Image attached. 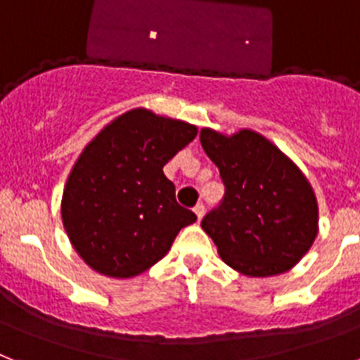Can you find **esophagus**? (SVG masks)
I'll return each instance as SVG.
<instances>
[{"instance_id":"esophagus-1","label":"esophagus","mask_w":360,"mask_h":360,"mask_svg":"<svg viewBox=\"0 0 360 360\" xmlns=\"http://www.w3.org/2000/svg\"><path fill=\"white\" fill-rule=\"evenodd\" d=\"M194 212H195V216H198V219H201V217H203V214H205V205L203 203L195 205Z\"/></svg>"}]
</instances>
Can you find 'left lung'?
<instances>
[{"mask_svg": "<svg viewBox=\"0 0 360 360\" xmlns=\"http://www.w3.org/2000/svg\"><path fill=\"white\" fill-rule=\"evenodd\" d=\"M201 146L219 168L225 195L201 226L229 267L247 276L282 274L319 234V205L309 181L264 135H223L203 128Z\"/></svg>", "mask_w": 360, "mask_h": 360, "instance_id": "8db88e82", "label": "left lung"}]
</instances>
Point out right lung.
<instances>
[{"mask_svg": "<svg viewBox=\"0 0 360 360\" xmlns=\"http://www.w3.org/2000/svg\"><path fill=\"white\" fill-rule=\"evenodd\" d=\"M195 135L192 124L137 108L84 148L63 188L62 221L78 256L96 273H144L198 219L175 201L174 183L162 172Z\"/></svg>", "mask_w": 360, "mask_h": 360, "instance_id": "obj_1", "label": "right lung"}]
</instances>
